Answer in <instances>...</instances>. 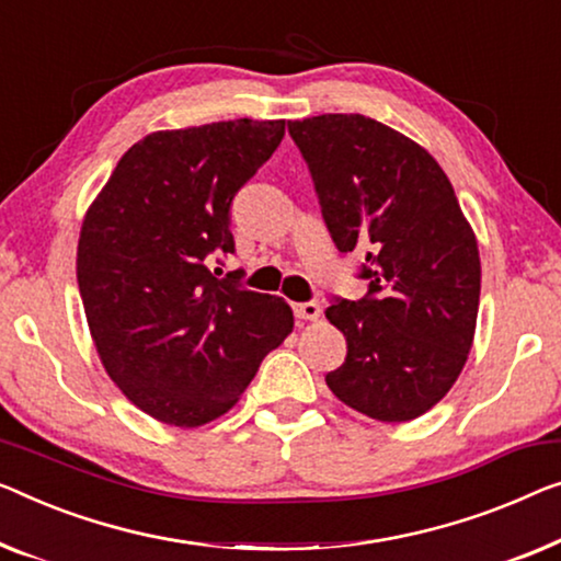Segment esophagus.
<instances>
[{
  "label": "esophagus",
  "instance_id": "1",
  "mask_svg": "<svg viewBox=\"0 0 561 561\" xmlns=\"http://www.w3.org/2000/svg\"><path fill=\"white\" fill-rule=\"evenodd\" d=\"M295 317L297 320H317V317H320V312H322V307H320V302H317V299H312V302H297L295 307Z\"/></svg>",
  "mask_w": 561,
  "mask_h": 561
}]
</instances>
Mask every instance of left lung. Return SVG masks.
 <instances>
[{"mask_svg": "<svg viewBox=\"0 0 561 561\" xmlns=\"http://www.w3.org/2000/svg\"><path fill=\"white\" fill-rule=\"evenodd\" d=\"M322 219L342 254L360 252L363 299H334L328 320L347 357L328 373L342 403L382 423L431 411L473 345L481 262L471 224L428 150L357 113L291 121Z\"/></svg>", "mask_w": 561, "mask_h": 561, "instance_id": "1", "label": "left lung"}]
</instances>
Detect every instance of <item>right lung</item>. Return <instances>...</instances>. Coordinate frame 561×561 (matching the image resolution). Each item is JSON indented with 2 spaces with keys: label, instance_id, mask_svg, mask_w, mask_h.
Returning <instances> with one entry per match:
<instances>
[{
  "label": "right lung",
  "instance_id": "add662e5",
  "mask_svg": "<svg viewBox=\"0 0 561 561\" xmlns=\"http://www.w3.org/2000/svg\"><path fill=\"white\" fill-rule=\"evenodd\" d=\"M282 138L284 121L249 118L150 133L88 208L78 241L88 328L111 380L156 421H216L295 328L282 297L208 270L233 254L231 201Z\"/></svg>",
  "mask_w": 561,
  "mask_h": 561
}]
</instances>
